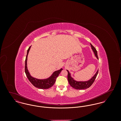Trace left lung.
Here are the masks:
<instances>
[{"label":"left lung","instance_id":"left-lung-1","mask_svg":"<svg viewBox=\"0 0 121 121\" xmlns=\"http://www.w3.org/2000/svg\"><path fill=\"white\" fill-rule=\"evenodd\" d=\"M91 46L92 47V49L94 52L95 56L97 57V58L98 59V53H97V51L96 49V48H94V47L92 46V44L90 43ZM68 73V80L69 81V84L70 86L73 87V88H75L76 89H79V90H82V89H86L88 87H89L92 84V83L94 82V81L95 80L98 72V70L96 74L94 75V76L92 77V78L90 79L89 80L87 81H85V82H78L74 80L71 77L70 75V73H69V71L67 70Z\"/></svg>","mask_w":121,"mask_h":121}]
</instances>
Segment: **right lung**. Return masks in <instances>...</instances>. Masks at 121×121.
<instances>
[{
	"mask_svg": "<svg viewBox=\"0 0 121 121\" xmlns=\"http://www.w3.org/2000/svg\"><path fill=\"white\" fill-rule=\"evenodd\" d=\"M30 48H31V46L29 47V49L27 50V54L25 61V73H26V76L28 78L29 81L35 87L38 88L43 89H48L52 87L53 85V84L55 82V81L56 80L57 77L58 76V75L60 74V72H61V71L63 70V69H61L59 70L54 72L50 78L46 79L41 80V79H38L33 78L31 76V75H30L27 69V57H28V55Z\"/></svg>",
	"mask_w": 121,
	"mask_h": 121,
	"instance_id": "1",
	"label": "right lung"
}]
</instances>
